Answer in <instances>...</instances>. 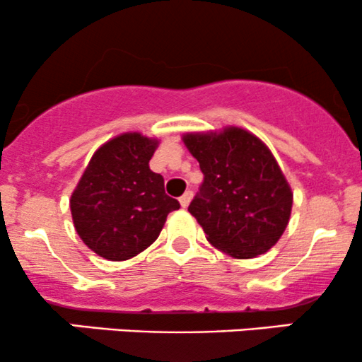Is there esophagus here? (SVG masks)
I'll list each match as a JSON object with an SVG mask.
<instances>
[{
    "label": "esophagus",
    "instance_id": "1",
    "mask_svg": "<svg viewBox=\"0 0 362 362\" xmlns=\"http://www.w3.org/2000/svg\"><path fill=\"white\" fill-rule=\"evenodd\" d=\"M192 196H194V192H192V190H187V192H185L184 196L180 197V199H178V201H180L182 208H187V206H189V202H190V199H192Z\"/></svg>",
    "mask_w": 362,
    "mask_h": 362
}]
</instances>
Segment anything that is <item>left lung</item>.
<instances>
[{"label":"left lung","mask_w":362,"mask_h":362,"mask_svg":"<svg viewBox=\"0 0 362 362\" xmlns=\"http://www.w3.org/2000/svg\"><path fill=\"white\" fill-rule=\"evenodd\" d=\"M184 142L204 175L189 213L206 239L239 259L269 251L292 211V190L272 151L237 127L187 134Z\"/></svg>","instance_id":"obj_1"}]
</instances>
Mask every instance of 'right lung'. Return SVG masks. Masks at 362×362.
Returning <instances> with one entry per match:
<instances>
[{
  "label": "right lung",
  "mask_w": 362,
  "mask_h": 362,
  "mask_svg": "<svg viewBox=\"0 0 362 362\" xmlns=\"http://www.w3.org/2000/svg\"><path fill=\"white\" fill-rule=\"evenodd\" d=\"M158 141L122 134L90 158L70 199L78 237L98 256L125 261L148 249L168 213L180 202L166 196L165 180L151 172Z\"/></svg>",
  "instance_id": "right-lung-1"
}]
</instances>
